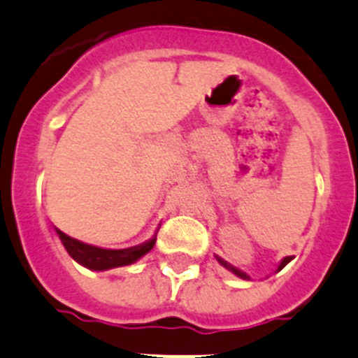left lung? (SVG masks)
Here are the masks:
<instances>
[{
	"label": "left lung",
	"mask_w": 358,
	"mask_h": 358,
	"mask_svg": "<svg viewBox=\"0 0 358 358\" xmlns=\"http://www.w3.org/2000/svg\"><path fill=\"white\" fill-rule=\"evenodd\" d=\"M217 260H220V264H221V265H224V267H227V268H230V271H232V272H234V274H237V275H239V278H244V279H246V278H248V275H246V274H244V272H241V271H239V268H234V267H232V265H228V264H227V262H223V260H221V258H217ZM290 260H292V257H287V258H285V260H283V262H281V264H279L278 271H281V268H283V267H285V265H287V264H288V262H290Z\"/></svg>",
	"instance_id": "obj_1"
}]
</instances>
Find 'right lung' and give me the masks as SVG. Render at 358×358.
<instances>
[{
	"label": "right lung",
	"instance_id": "right-lung-1",
	"mask_svg": "<svg viewBox=\"0 0 358 358\" xmlns=\"http://www.w3.org/2000/svg\"><path fill=\"white\" fill-rule=\"evenodd\" d=\"M57 236H59L61 243H63L64 250L68 251L75 262H79L84 267L91 268V271H107V268L121 267V265H128L137 262L138 258L144 257L145 253L152 250L156 243V236L148 243L141 244V246L128 248V250H103V248L91 246V244H84L80 241L68 237L61 230L56 228Z\"/></svg>",
	"mask_w": 358,
	"mask_h": 358
}]
</instances>
